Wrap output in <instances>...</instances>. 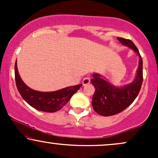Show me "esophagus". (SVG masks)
Here are the masks:
<instances>
[{
    "instance_id": "obj_1",
    "label": "esophagus",
    "mask_w": 158,
    "mask_h": 158,
    "mask_svg": "<svg viewBox=\"0 0 158 158\" xmlns=\"http://www.w3.org/2000/svg\"><path fill=\"white\" fill-rule=\"evenodd\" d=\"M90 81V77H85V78H84V79L82 80V85H86L89 84Z\"/></svg>"
}]
</instances>
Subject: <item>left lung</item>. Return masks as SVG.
Listing matches in <instances>:
<instances>
[{
  "mask_svg": "<svg viewBox=\"0 0 158 158\" xmlns=\"http://www.w3.org/2000/svg\"><path fill=\"white\" fill-rule=\"evenodd\" d=\"M117 39L123 44L129 47L138 54L139 67L137 77L134 81L123 88L110 85L99 74H94V78L90 79L95 88L92 106L97 114L104 117L115 115L128 108L137 98L143 83V59L138 49L131 40L119 37Z\"/></svg>",
  "mask_w": 158,
  "mask_h": 158,
  "instance_id": "8db88e82",
  "label": "left lung"
}]
</instances>
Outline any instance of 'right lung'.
<instances>
[{"instance_id":"right-lung-1","label":"right lung","mask_w":158,"mask_h":158,"mask_svg":"<svg viewBox=\"0 0 158 158\" xmlns=\"http://www.w3.org/2000/svg\"><path fill=\"white\" fill-rule=\"evenodd\" d=\"M16 86L21 96L30 106L41 111L56 112L62 108L82 85H73L53 92H39L29 88L20 77L17 64H15Z\"/></svg>"}]
</instances>
